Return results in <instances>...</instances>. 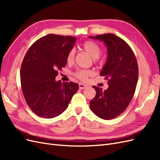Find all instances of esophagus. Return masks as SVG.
Listing matches in <instances>:
<instances>
[{"instance_id": "1", "label": "esophagus", "mask_w": 160, "mask_h": 160, "mask_svg": "<svg viewBox=\"0 0 160 160\" xmlns=\"http://www.w3.org/2000/svg\"><path fill=\"white\" fill-rule=\"evenodd\" d=\"M79 88L80 89H86L87 88H88V86L87 85H85V84H83V83H79Z\"/></svg>"}]
</instances>
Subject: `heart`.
Masks as SVG:
<instances>
[{"instance_id": "b5f03b06", "label": "heart", "mask_w": 160, "mask_h": 160, "mask_svg": "<svg viewBox=\"0 0 160 160\" xmlns=\"http://www.w3.org/2000/svg\"><path fill=\"white\" fill-rule=\"evenodd\" d=\"M83 49L93 59H98L101 53V49L100 47L93 41H88L85 42L83 45ZM74 58L75 51L72 49L69 51L68 55H67V62L69 64L72 63L74 61ZM92 75H93V72L90 70H78L75 72V76L77 78H78L81 81H85L88 79V77L91 76Z\"/></svg>"}]
</instances>
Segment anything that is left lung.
Segmentation results:
<instances>
[{
  "instance_id": "left-lung-1",
  "label": "left lung",
  "mask_w": 160,
  "mask_h": 160,
  "mask_svg": "<svg viewBox=\"0 0 160 160\" xmlns=\"http://www.w3.org/2000/svg\"><path fill=\"white\" fill-rule=\"evenodd\" d=\"M90 38L103 42L108 58L100 75L108 79V89L93 86L96 95L90 101L91 111L103 119L118 117L126 109L134 95L138 79V65L133 51L122 38L108 33Z\"/></svg>"
}]
</instances>
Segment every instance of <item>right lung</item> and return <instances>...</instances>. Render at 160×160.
<instances>
[{"mask_svg": "<svg viewBox=\"0 0 160 160\" xmlns=\"http://www.w3.org/2000/svg\"><path fill=\"white\" fill-rule=\"evenodd\" d=\"M76 37L49 34L29 48L21 67V83L25 99L38 116L53 118L67 108L79 84L57 81L58 71L67 65V57Z\"/></svg>", "mask_w": 160, "mask_h": 160, "instance_id": "add662e5", "label": "right lung"}]
</instances>
